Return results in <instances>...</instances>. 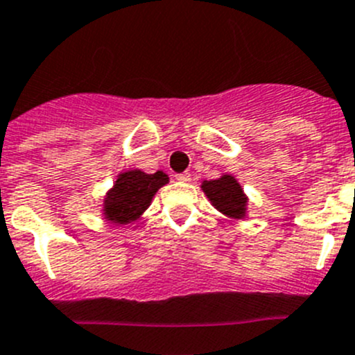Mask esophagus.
Masks as SVG:
<instances>
[{
	"mask_svg": "<svg viewBox=\"0 0 355 355\" xmlns=\"http://www.w3.org/2000/svg\"><path fill=\"white\" fill-rule=\"evenodd\" d=\"M175 180L191 182V173H177V175H175Z\"/></svg>",
	"mask_w": 355,
	"mask_h": 355,
	"instance_id": "esophagus-1",
	"label": "esophagus"
}]
</instances>
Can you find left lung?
Instances as JSON below:
<instances>
[{"label": "left lung", "mask_w": 355, "mask_h": 355, "mask_svg": "<svg viewBox=\"0 0 355 355\" xmlns=\"http://www.w3.org/2000/svg\"><path fill=\"white\" fill-rule=\"evenodd\" d=\"M201 189L211 205L225 216L237 220L246 216L248 198L232 175H222L216 180H205Z\"/></svg>", "instance_id": "left-lung-1"}]
</instances>
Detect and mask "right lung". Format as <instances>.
Returning a JSON list of instances; mask_svg holds the SVG:
<instances>
[{
    "label": "right lung",
    "mask_w": 355,
    "mask_h": 355,
    "mask_svg": "<svg viewBox=\"0 0 355 355\" xmlns=\"http://www.w3.org/2000/svg\"><path fill=\"white\" fill-rule=\"evenodd\" d=\"M168 184V175L163 171L144 173L140 170H128L118 175L114 187L104 199L105 220L119 225L132 223L140 218L149 208L154 194Z\"/></svg>",
    "instance_id": "1"
}]
</instances>
